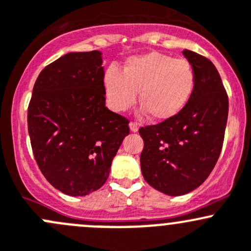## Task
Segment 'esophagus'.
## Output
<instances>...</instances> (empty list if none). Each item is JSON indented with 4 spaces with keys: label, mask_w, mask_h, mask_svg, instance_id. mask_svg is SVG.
Listing matches in <instances>:
<instances>
[{
    "label": "esophagus",
    "mask_w": 251,
    "mask_h": 251,
    "mask_svg": "<svg viewBox=\"0 0 251 251\" xmlns=\"http://www.w3.org/2000/svg\"><path fill=\"white\" fill-rule=\"evenodd\" d=\"M129 128H130V130L133 131V133H136V131L139 130V126L136 125L135 122H130V123H129Z\"/></svg>",
    "instance_id": "34e87169"
}]
</instances>
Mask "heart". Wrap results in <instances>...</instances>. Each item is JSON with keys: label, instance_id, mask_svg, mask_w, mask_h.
<instances>
[{"label": "heart", "instance_id": "b5f03b06", "mask_svg": "<svg viewBox=\"0 0 251 251\" xmlns=\"http://www.w3.org/2000/svg\"><path fill=\"white\" fill-rule=\"evenodd\" d=\"M195 87L191 63L158 51L130 56L121 72L111 66L104 75L105 95L113 110H128L139 92L141 111H149L157 121L170 120L181 112Z\"/></svg>", "mask_w": 251, "mask_h": 251}]
</instances>
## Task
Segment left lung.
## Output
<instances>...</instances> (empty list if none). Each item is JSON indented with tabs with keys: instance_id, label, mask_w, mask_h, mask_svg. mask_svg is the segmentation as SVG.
I'll return each mask as SVG.
<instances>
[{
	"instance_id": "8db88e82",
	"label": "left lung",
	"mask_w": 251,
	"mask_h": 251,
	"mask_svg": "<svg viewBox=\"0 0 251 251\" xmlns=\"http://www.w3.org/2000/svg\"><path fill=\"white\" fill-rule=\"evenodd\" d=\"M182 54L196 74L190 101L175 117L139 129L144 179L168 196L186 195L210 175L221 153L228 116V97L215 65L188 49Z\"/></svg>"
}]
</instances>
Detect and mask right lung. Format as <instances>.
I'll use <instances>...</instances> for the list:
<instances>
[{
  "label": "right lung",
  "instance_id": "1",
  "mask_svg": "<svg viewBox=\"0 0 251 251\" xmlns=\"http://www.w3.org/2000/svg\"><path fill=\"white\" fill-rule=\"evenodd\" d=\"M99 50L68 53L35 82L27 128L46 179L69 196H86L106 182L129 121L105 106Z\"/></svg>",
  "mask_w": 251,
  "mask_h": 251
}]
</instances>
